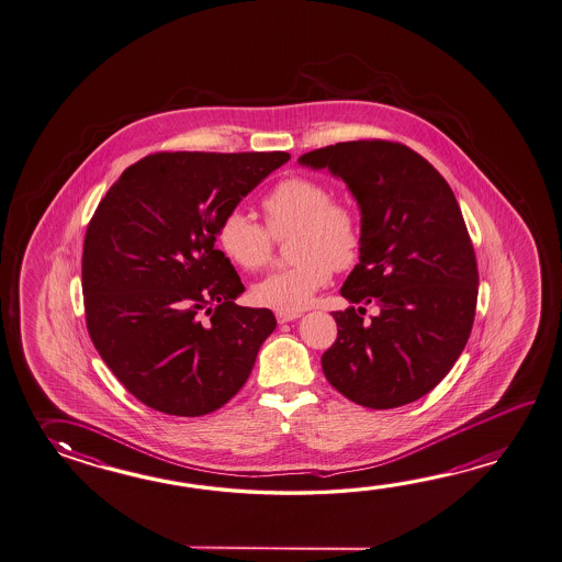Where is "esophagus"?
<instances>
[{
    "label": "esophagus",
    "instance_id": "1",
    "mask_svg": "<svg viewBox=\"0 0 562 562\" xmlns=\"http://www.w3.org/2000/svg\"><path fill=\"white\" fill-rule=\"evenodd\" d=\"M300 314H288V312H276V321L278 324H286V322L296 321Z\"/></svg>",
    "mask_w": 562,
    "mask_h": 562
}]
</instances>
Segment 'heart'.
I'll return each mask as SVG.
<instances>
[{
  "label": "heart",
  "mask_w": 562,
  "mask_h": 562,
  "mask_svg": "<svg viewBox=\"0 0 562 562\" xmlns=\"http://www.w3.org/2000/svg\"><path fill=\"white\" fill-rule=\"evenodd\" d=\"M272 234L294 229V266L266 276L252 286L258 306L296 314L308 308L316 294L360 254V222L352 207L333 202L328 186L310 178H286L276 183L262 202ZM220 250L244 270H258L270 260L272 240L268 229L244 210H229L216 229Z\"/></svg>",
  "instance_id": "obj_1"
}]
</instances>
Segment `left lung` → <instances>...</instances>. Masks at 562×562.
I'll list each match as a JSON object with an SVG mask.
<instances>
[{
  "instance_id": "1",
  "label": "left lung",
  "mask_w": 562,
  "mask_h": 562,
  "mask_svg": "<svg viewBox=\"0 0 562 562\" xmlns=\"http://www.w3.org/2000/svg\"><path fill=\"white\" fill-rule=\"evenodd\" d=\"M300 166L340 178L360 207V254L333 312L336 342L324 376L348 401L384 411L423 398L469 342L479 270L459 202L447 180L402 144L342 142L314 149ZM367 303L381 312L372 323Z\"/></svg>"
}]
</instances>
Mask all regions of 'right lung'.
Returning a JSON list of instances; mask_svg holds the SVG:
<instances>
[{
  "mask_svg": "<svg viewBox=\"0 0 562 562\" xmlns=\"http://www.w3.org/2000/svg\"><path fill=\"white\" fill-rule=\"evenodd\" d=\"M286 151H160L103 195L83 240L81 288L95 350L158 413H214L244 386L272 310L246 308L216 229Z\"/></svg>",
  "mask_w": 562,
  "mask_h": 562,
  "instance_id": "right-lung-1",
  "label": "right lung"
}]
</instances>
